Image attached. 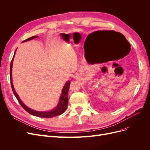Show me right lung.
Wrapping results in <instances>:
<instances>
[{"mask_svg": "<svg viewBox=\"0 0 150 150\" xmlns=\"http://www.w3.org/2000/svg\"><path fill=\"white\" fill-rule=\"evenodd\" d=\"M37 36H32L30 37L25 40L23 41V42H25L29 40H31V39H33V38H37ZM14 57V56H13ZM13 58L11 61V64H10V82H11V88L13 92V93L14 94L15 97H16L18 101H19V104L21 105V106L24 109L25 111L28 112L29 114L36 116V117H43V118H51V117H53L54 116H57V115H59L61 114H62L63 112H64L67 108V105H68V96H67V93H68V91L69 90V86H70V81H68L65 86L63 88L62 90V93L61 96L60 97V100H59V103L57 107L55 108L54 109H53V111H49V112H38V111H34V110L31 109L30 108H28V107H27L24 104H23L22 101L20 100L19 97H18V94L16 93L13 85V83H12V76H11V70H12V65H13Z\"/></svg>", "mask_w": 150, "mask_h": 150, "instance_id": "obj_1", "label": "right lung"}]
</instances>
